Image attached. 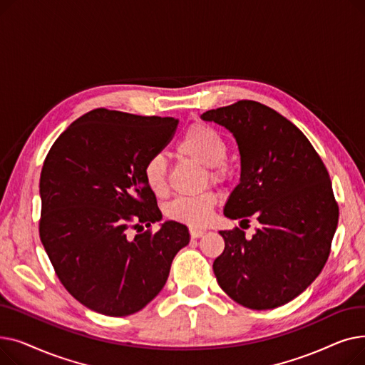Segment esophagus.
Listing matches in <instances>:
<instances>
[{
	"label": "esophagus",
	"instance_id": "obj_1",
	"mask_svg": "<svg viewBox=\"0 0 365 365\" xmlns=\"http://www.w3.org/2000/svg\"><path fill=\"white\" fill-rule=\"evenodd\" d=\"M205 232L201 229H190V238H201Z\"/></svg>",
	"mask_w": 365,
	"mask_h": 365
}]
</instances>
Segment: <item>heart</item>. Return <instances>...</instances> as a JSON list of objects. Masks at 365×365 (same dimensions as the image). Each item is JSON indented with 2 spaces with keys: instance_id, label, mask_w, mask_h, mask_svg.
Listing matches in <instances>:
<instances>
[{
  "instance_id": "b5f03b06",
  "label": "heart",
  "mask_w": 365,
  "mask_h": 365,
  "mask_svg": "<svg viewBox=\"0 0 365 365\" xmlns=\"http://www.w3.org/2000/svg\"><path fill=\"white\" fill-rule=\"evenodd\" d=\"M178 150L183 158L208 167V178L220 182L225 176L222 163L226 158V145L220 134L212 127L197 124L190 127L182 138ZM143 179L155 195H164L167 190V163L161 153H155L143 165ZM216 205V195L204 192L197 197H180L173 200L167 207V216L173 220L202 226L212 217Z\"/></svg>"
}]
</instances>
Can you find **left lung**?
Returning a JSON list of instances; mask_svg holds the SVG:
<instances>
[{"mask_svg":"<svg viewBox=\"0 0 365 365\" xmlns=\"http://www.w3.org/2000/svg\"><path fill=\"white\" fill-rule=\"evenodd\" d=\"M201 118L231 131L240 150V183L223 215L260 223L250 240L238 227L219 232L217 282L248 309L278 308L308 289L329 259L339 222L329 171L293 123L259 102L240 101Z\"/></svg>","mask_w":365,"mask_h":365,"instance_id":"1","label":"left lung"}]
</instances>
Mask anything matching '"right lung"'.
I'll return each mask as SVG.
<instances>
[{
    "mask_svg": "<svg viewBox=\"0 0 365 365\" xmlns=\"http://www.w3.org/2000/svg\"><path fill=\"white\" fill-rule=\"evenodd\" d=\"M179 121L103 108L73 121L57 139L40 178V238L65 289L88 309L127 317L165 285L189 244L186 225L130 238L163 215L143 179L146 160L168 143Z\"/></svg>",
    "mask_w": 365,
    "mask_h": 365,
    "instance_id": "right-lung-1",
    "label": "right lung"
}]
</instances>
